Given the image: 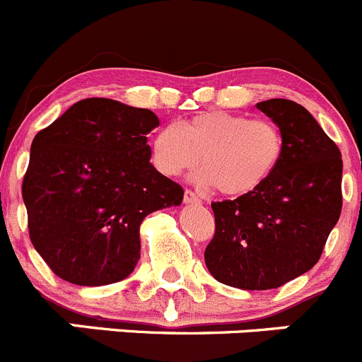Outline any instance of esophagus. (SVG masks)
Here are the masks:
<instances>
[{
	"mask_svg": "<svg viewBox=\"0 0 362 362\" xmlns=\"http://www.w3.org/2000/svg\"><path fill=\"white\" fill-rule=\"evenodd\" d=\"M197 202H201V199H199L194 192L192 190L185 192V204H197Z\"/></svg>",
	"mask_w": 362,
	"mask_h": 362,
	"instance_id": "obj_1",
	"label": "esophagus"
}]
</instances>
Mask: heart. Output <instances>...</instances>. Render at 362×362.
<instances>
[{
  "label": "heart",
  "mask_w": 362,
  "mask_h": 362,
  "mask_svg": "<svg viewBox=\"0 0 362 362\" xmlns=\"http://www.w3.org/2000/svg\"><path fill=\"white\" fill-rule=\"evenodd\" d=\"M282 156V136L268 120L208 112L181 126L161 127L151 142V161L167 177H181L201 163L194 183L230 197L256 192Z\"/></svg>",
  "instance_id": "heart-1"
}]
</instances>
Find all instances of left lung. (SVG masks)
Returning a JSON list of instances; mask_svg holds the SVG:
<instances>
[{
  "instance_id": "1",
  "label": "left lung",
  "mask_w": 362,
  "mask_h": 362,
  "mask_svg": "<svg viewBox=\"0 0 362 362\" xmlns=\"http://www.w3.org/2000/svg\"><path fill=\"white\" fill-rule=\"evenodd\" d=\"M257 108L281 132V161L256 192L213 202L215 236L204 252L216 281L250 291L311 270L341 215L338 146L297 103L268 99Z\"/></svg>"
}]
</instances>
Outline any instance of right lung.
<instances>
[{
  "label": "right lung",
  "mask_w": 362,
  "mask_h": 362,
  "mask_svg": "<svg viewBox=\"0 0 362 362\" xmlns=\"http://www.w3.org/2000/svg\"><path fill=\"white\" fill-rule=\"evenodd\" d=\"M151 110L105 98L78 101L39 132L23 181L33 247L78 286H105L135 270L140 223L179 206L183 188L151 163Z\"/></svg>",
  "instance_id": "add662e5"
}]
</instances>
